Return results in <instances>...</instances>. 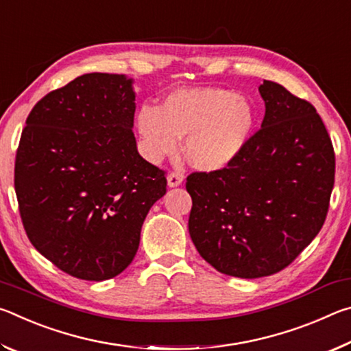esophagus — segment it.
Wrapping results in <instances>:
<instances>
[{
    "instance_id": "esophagus-1",
    "label": "esophagus",
    "mask_w": 351,
    "mask_h": 351,
    "mask_svg": "<svg viewBox=\"0 0 351 351\" xmlns=\"http://www.w3.org/2000/svg\"><path fill=\"white\" fill-rule=\"evenodd\" d=\"M167 182H169V187H178L182 184V176L180 173H175V171H171V173L167 175Z\"/></svg>"
}]
</instances>
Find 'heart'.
<instances>
[{
    "mask_svg": "<svg viewBox=\"0 0 351 351\" xmlns=\"http://www.w3.org/2000/svg\"><path fill=\"white\" fill-rule=\"evenodd\" d=\"M138 132L148 156L175 153L184 139V156L193 169L217 171L232 164L251 139L255 112L249 100L223 88H180L159 108L144 106Z\"/></svg>",
    "mask_w": 351,
    "mask_h": 351,
    "instance_id": "1",
    "label": "heart"
}]
</instances>
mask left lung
I'll return each instance as SVG.
<instances>
[{
  "instance_id": "obj_1",
  "label": "left lung",
  "mask_w": 351,
  "mask_h": 351,
  "mask_svg": "<svg viewBox=\"0 0 351 351\" xmlns=\"http://www.w3.org/2000/svg\"><path fill=\"white\" fill-rule=\"evenodd\" d=\"M258 91L263 122L239 158L186 182L195 247L240 278L287 268L322 229L335 186V152L316 108L276 82Z\"/></svg>"
}]
</instances>
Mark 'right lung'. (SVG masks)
Returning a JSON list of instances; mask_svg holds the SVG:
<instances>
[{"label":"right lung","mask_w":351,"mask_h":351,"mask_svg":"<svg viewBox=\"0 0 351 351\" xmlns=\"http://www.w3.org/2000/svg\"><path fill=\"white\" fill-rule=\"evenodd\" d=\"M134 100L127 75L83 74L37 102L21 133L23 226L43 257L82 280L132 263L147 213L167 192L164 170L136 147Z\"/></svg>","instance_id":"obj_1"}]
</instances>
